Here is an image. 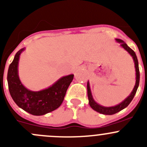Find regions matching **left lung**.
Listing matches in <instances>:
<instances>
[{
	"mask_svg": "<svg viewBox=\"0 0 147 147\" xmlns=\"http://www.w3.org/2000/svg\"><path fill=\"white\" fill-rule=\"evenodd\" d=\"M115 40L120 44V46L122 47L124 50H125L129 54L131 55V57H132L133 61L134 63V67H135V72H136V82L135 85H134V88H133L132 91L130 93L129 95L127 97L126 99H124L122 102H120L118 105H115V106L112 107H105L102 106V105H100V104L97 103L95 100L93 98V96L92 94L91 89H90V85L89 81L87 82V96H88V100H89V105L90 106L94 109L96 112H99V113L102 114V115H112L114 114H116L117 112H120L121 110L124 109V108L127 107L130 104V102H131V100L134 98V95H135L136 92H137V90L139 87V63H138V60L137 55H136V53H134V50H131L125 42L123 40L120 39H117L116 38Z\"/></svg>",
	"mask_w": 147,
	"mask_h": 147,
	"instance_id": "obj_1",
	"label": "left lung"
}]
</instances>
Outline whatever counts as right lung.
Masks as SVG:
<instances>
[{
    "label": "right lung",
    "instance_id": "1",
    "mask_svg": "<svg viewBox=\"0 0 147 147\" xmlns=\"http://www.w3.org/2000/svg\"><path fill=\"white\" fill-rule=\"evenodd\" d=\"M26 48H22L15 55L8 71V89L13 101L20 108L35 116H41L55 110L63 103L74 75L63 76L52 85L40 91L26 88L18 75L20 56Z\"/></svg>",
    "mask_w": 147,
    "mask_h": 147
}]
</instances>
